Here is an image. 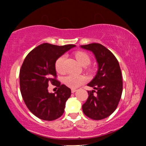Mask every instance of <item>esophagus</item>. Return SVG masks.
Segmentation results:
<instances>
[{
    "mask_svg": "<svg viewBox=\"0 0 146 146\" xmlns=\"http://www.w3.org/2000/svg\"><path fill=\"white\" fill-rule=\"evenodd\" d=\"M76 90H77L76 89H73H73H71V93H74L76 91Z\"/></svg>",
    "mask_w": 146,
    "mask_h": 146,
    "instance_id": "obj_1",
    "label": "esophagus"
}]
</instances>
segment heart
Wrapping results in <instances>:
<instances>
[{
    "label": "heart",
    "mask_w": 146,
    "mask_h": 146,
    "mask_svg": "<svg viewBox=\"0 0 146 146\" xmlns=\"http://www.w3.org/2000/svg\"><path fill=\"white\" fill-rule=\"evenodd\" d=\"M75 56L76 59L78 60L79 63L82 66H86L89 64L90 62V58L86 52L84 51H77L75 53ZM65 56H60L56 60V64H55V67L58 73L62 74L65 72L64 67V62ZM86 79L83 75L71 74L65 77L64 79V83L68 87L71 88H76L80 85L82 84L84 82Z\"/></svg>",
    "instance_id": "obj_1"
}]
</instances>
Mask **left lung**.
<instances>
[{
	"instance_id": "obj_1",
	"label": "left lung",
	"mask_w": 146,
	"mask_h": 146,
	"mask_svg": "<svg viewBox=\"0 0 146 146\" xmlns=\"http://www.w3.org/2000/svg\"><path fill=\"white\" fill-rule=\"evenodd\" d=\"M80 47L93 52L98 64L96 75L87 84L96 90L88 91L83 112L92 119H103L116 110L121 99L123 81L119 64L113 53L101 44L92 43Z\"/></svg>"
}]
</instances>
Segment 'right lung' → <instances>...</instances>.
Returning <instances> with one entry per match:
<instances>
[{
	"mask_svg": "<svg viewBox=\"0 0 146 146\" xmlns=\"http://www.w3.org/2000/svg\"><path fill=\"white\" fill-rule=\"evenodd\" d=\"M75 45L57 46L44 43L30 51L20 71V87L27 107L35 116L42 120L53 121L62 115L66 102L71 90L56 80V60ZM58 87L49 94V84Z\"/></svg>",
	"mask_w": 146,
	"mask_h": 146,
	"instance_id": "obj_1",
	"label": "right lung"
}]
</instances>
